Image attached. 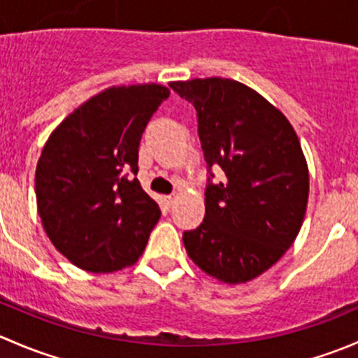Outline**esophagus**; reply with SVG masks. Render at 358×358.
Returning <instances> with one entry per match:
<instances>
[{
  "mask_svg": "<svg viewBox=\"0 0 358 358\" xmlns=\"http://www.w3.org/2000/svg\"><path fill=\"white\" fill-rule=\"evenodd\" d=\"M164 204L168 206V208H171V206L175 204V196H164Z\"/></svg>",
  "mask_w": 358,
  "mask_h": 358,
  "instance_id": "esophagus-1",
  "label": "esophagus"
}]
</instances>
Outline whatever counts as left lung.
Wrapping results in <instances>:
<instances>
[{
	"instance_id": "8db88e82",
	"label": "left lung",
	"mask_w": 358,
	"mask_h": 358,
	"mask_svg": "<svg viewBox=\"0 0 358 358\" xmlns=\"http://www.w3.org/2000/svg\"><path fill=\"white\" fill-rule=\"evenodd\" d=\"M192 103L208 164L206 216L183 232L192 262L227 284L262 275L294 243L308 202V168L286 115L241 83H169ZM213 169L224 180L212 182Z\"/></svg>"
}]
</instances>
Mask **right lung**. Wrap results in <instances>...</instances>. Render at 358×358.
Returning <instances> with one entry per match:
<instances>
[{
  "label": "right lung",
  "mask_w": 358,
  "mask_h": 358,
  "mask_svg": "<svg viewBox=\"0 0 358 358\" xmlns=\"http://www.w3.org/2000/svg\"><path fill=\"white\" fill-rule=\"evenodd\" d=\"M169 96L161 85L109 88L67 115L36 168V199L53 246L86 272L133 265L161 218L143 192L138 147Z\"/></svg>",
  "instance_id": "right-lung-1"
}]
</instances>
